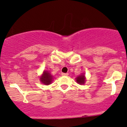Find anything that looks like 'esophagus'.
Listing matches in <instances>:
<instances>
[{
  "mask_svg": "<svg viewBox=\"0 0 127 127\" xmlns=\"http://www.w3.org/2000/svg\"><path fill=\"white\" fill-rule=\"evenodd\" d=\"M62 75H63V76H67V75H69L68 73H62Z\"/></svg>",
  "mask_w": 127,
  "mask_h": 127,
  "instance_id": "34e87169",
  "label": "esophagus"
}]
</instances>
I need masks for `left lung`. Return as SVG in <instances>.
<instances>
[{
	"label": "left lung",
	"instance_id": "obj_1",
	"mask_svg": "<svg viewBox=\"0 0 127 127\" xmlns=\"http://www.w3.org/2000/svg\"><path fill=\"white\" fill-rule=\"evenodd\" d=\"M76 81L80 85H82V84H84V83L85 82V77L84 75H81L80 76H78L76 78Z\"/></svg>",
	"mask_w": 127,
	"mask_h": 127
}]
</instances>
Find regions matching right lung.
Listing matches in <instances>:
<instances>
[{"label":"right lung","mask_w":127,"mask_h":127,"mask_svg":"<svg viewBox=\"0 0 127 127\" xmlns=\"http://www.w3.org/2000/svg\"><path fill=\"white\" fill-rule=\"evenodd\" d=\"M40 79L42 84H44L45 85H49L52 83L53 77L48 71H44Z\"/></svg>","instance_id":"obj_1"}]
</instances>
